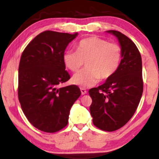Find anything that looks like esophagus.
Segmentation results:
<instances>
[{
	"label": "esophagus",
	"instance_id": "1",
	"mask_svg": "<svg viewBox=\"0 0 159 159\" xmlns=\"http://www.w3.org/2000/svg\"><path fill=\"white\" fill-rule=\"evenodd\" d=\"M80 90H81V94L82 95H84L87 93V90H86V89L84 88H80Z\"/></svg>",
	"mask_w": 159,
	"mask_h": 159
}]
</instances>
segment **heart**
I'll list each match as a JSON object with an SVG mask.
<instances>
[{"instance_id": "b5f03b06", "label": "heart", "mask_w": 159, "mask_h": 159, "mask_svg": "<svg viewBox=\"0 0 159 159\" xmlns=\"http://www.w3.org/2000/svg\"><path fill=\"white\" fill-rule=\"evenodd\" d=\"M121 57V48L117 44L91 36L78 43L76 52H66L63 61L72 72H77L86 61L87 68L75 74L72 82L80 87H90L97 84L100 78H110L117 70Z\"/></svg>"}]
</instances>
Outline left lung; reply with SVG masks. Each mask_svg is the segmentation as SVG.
Masks as SVG:
<instances>
[{"label":"left lung","mask_w":159,"mask_h":159,"mask_svg":"<svg viewBox=\"0 0 159 159\" xmlns=\"http://www.w3.org/2000/svg\"><path fill=\"white\" fill-rule=\"evenodd\" d=\"M117 38L122 60L117 70L103 84L90 89V107L95 126L113 132L125 125L139 105L143 90L141 56L134 43L119 31L107 30Z\"/></svg>","instance_id":"left-lung-1"}]
</instances>
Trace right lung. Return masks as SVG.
<instances>
[{
    "mask_svg": "<svg viewBox=\"0 0 159 159\" xmlns=\"http://www.w3.org/2000/svg\"><path fill=\"white\" fill-rule=\"evenodd\" d=\"M77 35L46 30L36 36L21 54L19 102L28 121L43 132L54 133L66 126L71 107L81 96L76 85L58 87L70 78L63 57Z\"/></svg>",
    "mask_w": 159,
    "mask_h": 159,
    "instance_id": "1",
    "label": "right lung"
}]
</instances>
